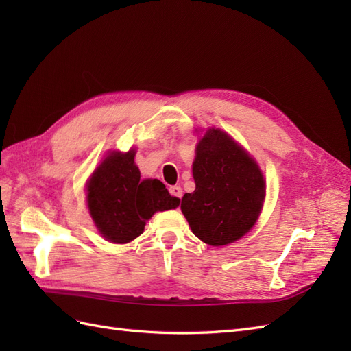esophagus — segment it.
Returning <instances> with one entry per match:
<instances>
[{"instance_id":"34e87169","label":"esophagus","mask_w":351,"mask_h":351,"mask_svg":"<svg viewBox=\"0 0 351 351\" xmlns=\"http://www.w3.org/2000/svg\"><path fill=\"white\" fill-rule=\"evenodd\" d=\"M169 193H171V196H174L177 199H182L183 190H182V187H180V186H171V187H169Z\"/></svg>"}]
</instances>
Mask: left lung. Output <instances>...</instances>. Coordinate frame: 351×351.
I'll list each match as a JSON object with an SVG mask.
<instances>
[{
	"label": "left lung",
	"instance_id": "obj_1",
	"mask_svg": "<svg viewBox=\"0 0 351 351\" xmlns=\"http://www.w3.org/2000/svg\"><path fill=\"white\" fill-rule=\"evenodd\" d=\"M196 189L182 199L193 234L209 246L239 240L258 221L265 180L256 161L219 129H209L196 146Z\"/></svg>",
	"mask_w": 351,
	"mask_h": 351
}]
</instances>
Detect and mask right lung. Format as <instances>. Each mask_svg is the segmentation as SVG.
<instances>
[{
    "label": "right lung",
    "mask_w": 351,
    "mask_h": 351,
    "mask_svg": "<svg viewBox=\"0 0 351 351\" xmlns=\"http://www.w3.org/2000/svg\"><path fill=\"white\" fill-rule=\"evenodd\" d=\"M136 151H112L95 169L86 187L90 217L104 239L124 244L139 237L158 210L176 209L180 199L156 178L141 180Z\"/></svg>",
    "instance_id": "right-lung-1"
}]
</instances>
